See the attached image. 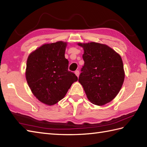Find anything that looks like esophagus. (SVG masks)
<instances>
[{"instance_id": "1", "label": "esophagus", "mask_w": 147, "mask_h": 147, "mask_svg": "<svg viewBox=\"0 0 147 147\" xmlns=\"http://www.w3.org/2000/svg\"><path fill=\"white\" fill-rule=\"evenodd\" d=\"M74 73H75V74L77 76L78 78L79 77V76H80V71H76L75 72H74Z\"/></svg>"}]
</instances>
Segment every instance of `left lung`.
Instances as JSON below:
<instances>
[{
	"label": "left lung",
	"mask_w": 147,
	"mask_h": 147,
	"mask_svg": "<svg viewBox=\"0 0 147 147\" xmlns=\"http://www.w3.org/2000/svg\"><path fill=\"white\" fill-rule=\"evenodd\" d=\"M83 47L84 65L78 82L92 104L102 106L112 101L124 80L120 55L107 45L96 42L78 43Z\"/></svg>",
	"instance_id": "left-lung-1"
}]
</instances>
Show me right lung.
<instances>
[{
    "label": "right lung",
    "mask_w": 147,
    "mask_h": 147,
    "mask_svg": "<svg viewBox=\"0 0 147 147\" xmlns=\"http://www.w3.org/2000/svg\"><path fill=\"white\" fill-rule=\"evenodd\" d=\"M67 43H46L36 49L27 59L26 79L39 101L53 105L63 98L78 77L68 71L65 58Z\"/></svg>",
    "instance_id": "1"
}]
</instances>
